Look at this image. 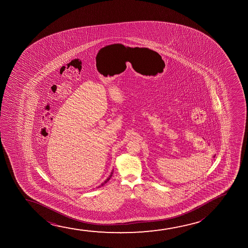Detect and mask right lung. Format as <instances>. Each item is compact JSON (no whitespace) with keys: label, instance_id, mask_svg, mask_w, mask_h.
<instances>
[{"label":"right lung","instance_id":"add662e5","mask_svg":"<svg viewBox=\"0 0 248 248\" xmlns=\"http://www.w3.org/2000/svg\"><path fill=\"white\" fill-rule=\"evenodd\" d=\"M112 172H113V170H112L111 174L109 175L108 178V179H107V180H106L105 181H104V182H103V183H102V185H101V186H100L99 187H101L102 186H104V185H105V184L107 183V182H108V181L109 180H110V178H111V177H112Z\"/></svg>","mask_w":248,"mask_h":248}]
</instances>
